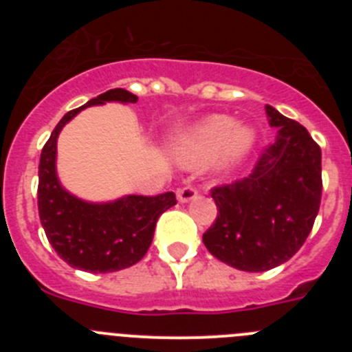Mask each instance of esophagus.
Returning a JSON list of instances; mask_svg holds the SVG:
<instances>
[{
	"mask_svg": "<svg viewBox=\"0 0 352 352\" xmlns=\"http://www.w3.org/2000/svg\"><path fill=\"white\" fill-rule=\"evenodd\" d=\"M197 194H199V190L192 185H186V186H183V188H178L179 203H188V201H192V199L197 197Z\"/></svg>",
	"mask_w": 352,
	"mask_h": 352,
	"instance_id": "34e87169",
	"label": "esophagus"
}]
</instances>
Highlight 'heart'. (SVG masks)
<instances>
[{"mask_svg":"<svg viewBox=\"0 0 352 352\" xmlns=\"http://www.w3.org/2000/svg\"><path fill=\"white\" fill-rule=\"evenodd\" d=\"M254 139V130L231 118L210 116L183 132L173 142V153L183 166H199L217 155L219 166L227 169L247 157Z\"/></svg>","mask_w":352,"mask_h":352,"instance_id":"heart-1","label":"heart"}]
</instances>
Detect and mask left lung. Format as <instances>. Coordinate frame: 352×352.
I'll use <instances>...</instances> for the list:
<instances>
[{
    "instance_id": "left-lung-1",
    "label": "left lung",
    "mask_w": 352,
    "mask_h": 352,
    "mask_svg": "<svg viewBox=\"0 0 352 352\" xmlns=\"http://www.w3.org/2000/svg\"><path fill=\"white\" fill-rule=\"evenodd\" d=\"M278 138L254 173L211 188L217 219L203 234L208 250L243 272H268L305 243L322 195L321 148L303 125L266 105Z\"/></svg>"
}]
</instances>
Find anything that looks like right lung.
Returning a JSON list of instances; mask_svg holds the SVG:
<instances>
[{"label":"right lung","instance_id":"right-lung-1","mask_svg":"<svg viewBox=\"0 0 352 352\" xmlns=\"http://www.w3.org/2000/svg\"><path fill=\"white\" fill-rule=\"evenodd\" d=\"M111 100L133 104L138 96L121 88L109 89L65 114L42 148L38 166V214L49 243L72 268L89 273L120 272L139 263L153 241L158 217L176 204L174 192L89 204L61 188L54 167L60 130L80 109Z\"/></svg>","mask_w":352,"mask_h":352}]
</instances>
